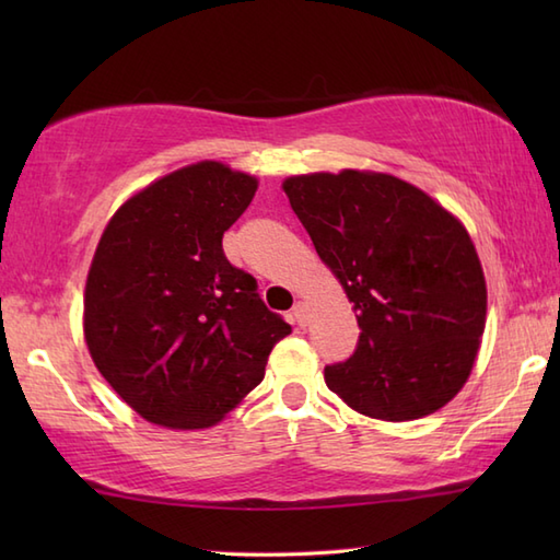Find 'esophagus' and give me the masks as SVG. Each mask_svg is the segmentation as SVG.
Returning <instances> with one entry per match:
<instances>
[{
    "mask_svg": "<svg viewBox=\"0 0 560 560\" xmlns=\"http://www.w3.org/2000/svg\"><path fill=\"white\" fill-rule=\"evenodd\" d=\"M293 323L299 325V327H305V323H307V305L303 303V301H299L293 305Z\"/></svg>",
    "mask_w": 560,
    "mask_h": 560,
    "instance_id": "1",
    "label": "esophagus"
}]
</instances>
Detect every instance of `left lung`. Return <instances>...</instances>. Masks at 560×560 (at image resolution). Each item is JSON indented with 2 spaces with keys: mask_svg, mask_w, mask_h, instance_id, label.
Masks as SVG:
<instances>
[{
  "mask_svg": "<svg viewBox=\"0 0 560 560\" xmlns=\"http://www.w3.org/2000/svg\"><path fill=\"white\" fill-rule=\"evenodd\" d=\"M281 187L361 327L351 359L325 368L327 387L380 421L443 409L471 375L489 299L464 223L389 173H307Z\"/></svg>",
  "mask_w": 560,
  "mask_h": 560,
  "instance_id": "8db88e82",
  "label": "left lung"
}]
</instances>
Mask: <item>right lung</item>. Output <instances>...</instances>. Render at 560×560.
<instances>
[{
  "mask_svg": "<svg viewBox=\"0 0 560 560\" xmlns=\"http://www.w3.org/2000/svg\"><path fill=\"white\" fill-rule=\"evenodd\" d=\"M257 185L199 161L141 187L105 225L83 291V339L141 419L173 431L217 425L291 335L221 247Z\"/></svg>",
  "mask_w": 560,
  "mask_h": 560,
  "instance_id": "obj_1",
  "label": "right lung"
}]
</instances>
